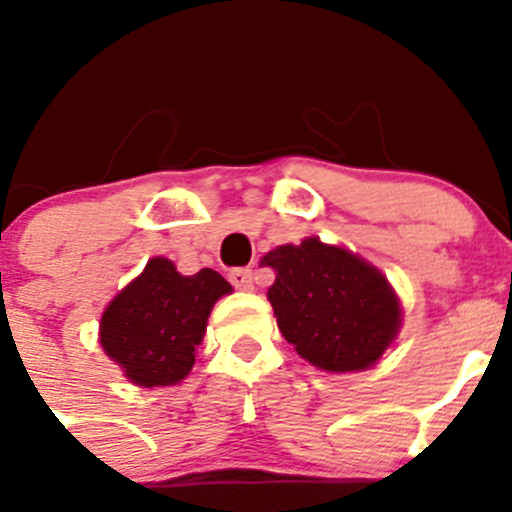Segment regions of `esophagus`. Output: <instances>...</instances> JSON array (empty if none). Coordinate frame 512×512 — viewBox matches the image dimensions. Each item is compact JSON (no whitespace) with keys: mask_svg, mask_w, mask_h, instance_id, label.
Listing matches in <instances>:
<instances>
[{"mask_svg":"<svg viewBox=\"0 0 512 512\" xmlns=\"http://www.w3.org/2000/svg\"><path fill=\"white\" fill-rule=\"evenodd\" d=\"M230 282H232V287L240 289V292H250L252 270H247V267H235V270H230Z\"/></svg>","mask_w":512,"mask_h":512,"instance_id":"obj_1","label":"esophagus"}]
</instances>
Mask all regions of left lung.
<instances>
[{"label": "left lung", "instance_id": "left-lung-1", "mask_svg": "<svg viewBox=\"0 0 512 512\" xmlns=\"http://www.w3.org/2000/svg\"><path fill=\"white\" fill-rule=\"evenodd\" d=\"M275 270L267 289L277 327L317 369L347 374L381 359L401 329V302L389 280L354 252L307 237L262 257Z\"/></svg>", "mask_w": 512, "mask_h": 512}]
</instances>
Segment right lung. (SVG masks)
I'll list each match as a JSON object with an SVG mask.
<instances>
[{
  "label": "right lung",
  "instance_id": "add662e5",
  "mask_svg": "<svg viewBox=\"0 0 512 512\" xmlns=\"http://www.w3.org/2000/svg\"><path fill=\"white\" fill-rule=\"evenodd\" d=\"M230 292V282L210 267L185 277L170 260L153 257L111 299L98 342L136 386H173L190 374L210 309Z\"/></svg>",
  "mask_w": 512,
  "mask_h": 512
}]
</instances>
